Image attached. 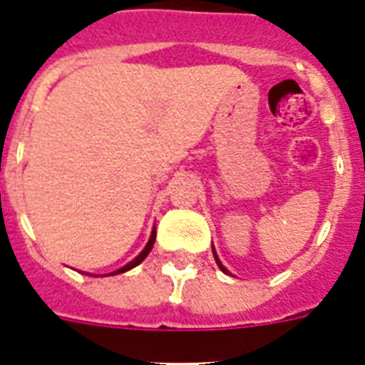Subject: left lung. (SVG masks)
Returning <instances> with one entry per match:
<instances>
[{
  "label": "left lung",
  "mask_w": 365,
  "mask_h": 365,
  "mask_svg": "<svg viewBox=\"0 0 365 365\" xmlns=\"http://www.w3.org/2000/svg\"><path fill=\"white\" fill-rule=\"evenodd\" d=\"M212 252H214V259H216L217 267H220V269H222L223 272H229L227 269H225V267H223V263H222V261H220V257H217V254H216V250H214V246H212Z\"/></svg>",
  "instance_id": "obj_1"
}]
</instances>
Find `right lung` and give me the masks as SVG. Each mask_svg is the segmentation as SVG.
Returning a JSON list of instances; mask_svg holds the SVG:
<instances>
[{"mask_svg":"<svg viewBox=\"0 0 365 365\" xmlns=\"http://www.w3.org/2000/svg\"><path fill=\"white\" fill-rule=\"evenodd\" d=\"M155 235H157V231H155V227H153V231H151V237H149L148 244H145V248H143L142 252H140V254H138L136 257H134V259L128 261V263H126L125 267H121V269H117V271L110 272V274H106V277H111V274H119V272H126V271H130V269H134V267H136V265H140V263H142V261L145 259V257H148L149 252H151V248H153Z\"/></svg>","mask_w":365,"mask_h":365,"instance_id":"1","label":"right lung"}]
</instances>
